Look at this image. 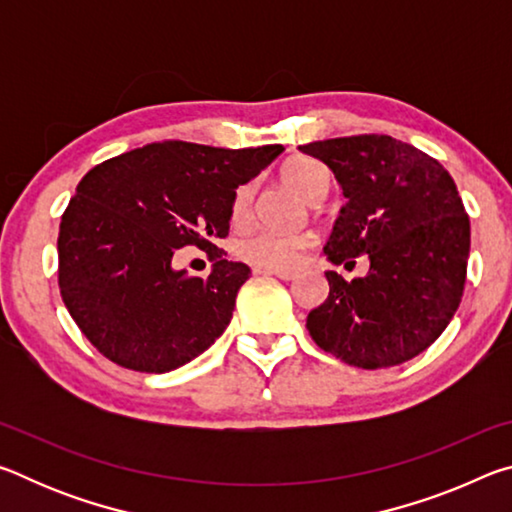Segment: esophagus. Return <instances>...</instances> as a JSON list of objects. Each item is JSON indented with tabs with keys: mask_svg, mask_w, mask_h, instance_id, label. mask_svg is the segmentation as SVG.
<instances>
[{
	"mask_svg": "<svg viewBox=\"0 0 512 512\" xmlns=\"http://www.w3.org/2000/svg\"><path fill=\"white\" fill-rule=\"evenodd\" d=\"M257 273H266V275H275L280 277V280H293V271H287V268H255Z\"/></svg>",
	"mask_w": 512,
	"mask_h": 512,
	"instance_id": "esophagus-1",
	"label": "esophagus"
}]
</instances>
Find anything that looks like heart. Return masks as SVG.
I'll list each match as a JSON object with an SVG mask.
<instances>
[{"mask_svg":"<svg viewBox=\"0 0 512 512\" xmlns=\"http://www.w3.org/2000/svg\"><path fill=\"white\" fill-rule=\"evenodd\" d=\"M280 176L305 201H311L320 187L329 185L327 169L311 158H296L287 162ZM253 194V185H241L235 196H232L230 219L235 225H244L250 219ZM311 244H314V237L307 235V232L253 230L237 239V255L262 268H291Z\"/></svg>","mask_w":512,"mask_h":512,"instance_id":"obj_1","label":"heart"}]
</instances>
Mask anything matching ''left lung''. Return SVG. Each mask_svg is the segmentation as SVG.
I'll use <instances>...</instances> for the list:
<instances>
[{"mask_svg":"<svg viewBox=\"0 0 512 512\" xmlns=\"http://www.w3.org/2000/svg\"><path fill=\"white\" fill-rule=\"evenodd\" d=\"M325 162L345 205L323 253L332 264L368 255L363 277L325 271L329 293L307 316L320 350L363 370L418 357L443 334L463 298L470 219L438 160L388 135L298 146Z\"/></svg>","mask_w":512,"mask_h":512,"instance_id":"8db88e82","label":"left lung"}]
</instances>
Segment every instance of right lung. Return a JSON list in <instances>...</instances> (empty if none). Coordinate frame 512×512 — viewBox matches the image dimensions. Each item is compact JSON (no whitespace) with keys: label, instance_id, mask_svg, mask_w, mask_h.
<instances>
[{"label":"right lung","instance_id":"1","mask_svg":"<svg viewBox=\"0 0 512 512\" xmlns=\"http://www.w3.org/2000/svg\"><path fill=\"white\" fill-rule=\"evenodd\" d=\"M282 151L169 140L85 173L60 221L58 284L69 316L103 357L160 375L219 339L250 268L223 259L212 241L228 237L239 185ZM183 245L211 253L210 276L172 268Z\"/></svg>","mask_w":512,"mask_h":512}]
</instances>
